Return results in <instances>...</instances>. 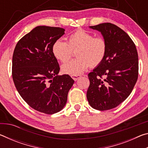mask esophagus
Wrapping results in <instances>:
<instances>
[{"instance_id":"obj_1","label":"esophagus","mask_w":148,"mask_h":148,"mask_svg":"<svg viewBox=\"0 0 148 148\" xmlns=\"http://www.w3.org/2000/svg\"><path fill=\"white\" fill-rule=\"evenodd\" d=\"M80 77H81V76H79V75H77V76H72V79H73L74 81H77V79L80 78Z\"/></svg>"}]
</instances>
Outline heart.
I'll list each match as a JSON object with an SVG mask.
<instances>
[{"label":"heart","instance_id":"obj_1","mask_svg":"<svg viewBox=\"0 0 148 148\" xmlns=\"http://www.w3.org/2000/svg\"><path fill=\"white\" fill-rule=\"evenodd\" d=\"M77 49L76 59L62 65L64 74L77 76L90 66H96L103 61L107 51V44L104 38L94 36L83 29L77 30L69 35L68 42L57 40L52 46V53L55 58L64 62L70 59L72 50Z\"/></svg>","mask_w":148,"mask_h":148}]
</instances>
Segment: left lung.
<instances>
[{"mask_svg": "<svg viewBox=\"0 0 148 148\" xmlns=\"http://www.w3.org/2000/svg\"><path fill=\"white\" fill-rule=\"evenodd\" d=\"M89 27L101 32L107 51L103 61L88 74L87 99L92 108L104 111L117 107L131 94L138 76V57L133 41L116 25Z\"/></svg>", "mask_w": 148, "mask_h": 148, "instance_id": "left-lung-1", "label": "left lung"}]
</instances>
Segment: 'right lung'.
Here are the masks:
<instances>
[{
  "mask_svg": "<svg viewBox=\"0 0 148 148\" xmlns=\"http://www.w3.org/2000/svg\"><path fill=\"white\" fill-rule=\"evenodd\" d=\"M60 27L38 26L17 42L12 57V78L17 91L32 108L53 114L63 108L74 79L59 76L52 53L55 42L64 34Z\"/></svg>",
  "mask_w": 148,
  "mask_h": 148,
  "instance_id": "obj_1",
  "label": "right lung"
}]
</instances>
